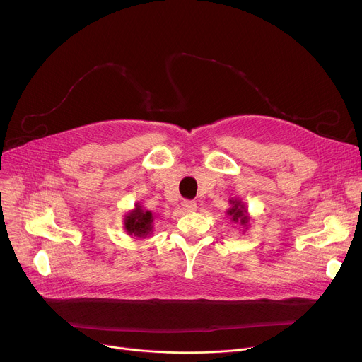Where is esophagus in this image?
I'll return each mask as SVG.
<instances>
[{
  "mask_svg": "<svg viewBox=\"0 0 362 362\" xmlns=\"http://www.w3.org/2000/svg\"><path fill=\"white\" fill-rule=\"evenodd\" d=\"M182 209H183V212H186V214H192V212L196 211V203H194L193 200H185V202L182 203Z\"/></svg>",
  "mask_w": 362,
  "mask_h": 362,
  "instance_id": "obj_1",
  "label": "esophagus"
}]
</instances>
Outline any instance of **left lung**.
I'll return each instance as SVG.
<instances>
[{
  "instance_id": "8db88e82",
  "label": "left lung",
  "mask_w": 362,
  "mask_h": 362,
  "mask_svg": "<svg viewBox=\"0 0 362 362\" xmlns=\"http://www.w3.org/2000/svg\"><path fill=\"white\" fill-rule=\"evenodd\" d=\"M229 203H230V206L228 208L226 214H228L230 222L242 226L243 232H245L249 228V222H250V216H249V212L246 209L245 203L239 197L229 199Z\"/></svg>"
}]
</instances>
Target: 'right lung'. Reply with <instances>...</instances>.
I'll return each mask as SVG.
<instances>
[{
  "instance_id": "right-lung-1",
  "label": "right lung",
  "mask_w": 362,
  "mask_h": 362,
  "mask_svg": "<svg viewBox=\"0 0 362 362\" xmlns=\"http://www.w3.org/2000/svg\"><path fill=\"white\" fill-rule=\"evenodd\" d=\"M153 222L154 215L151 214V211H146L143 209V206L140 203H136L134 208L124 215L123 228L127 232V235L144 239L153 233Z\"/></svg>"
}]
</instances>
